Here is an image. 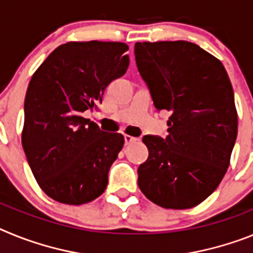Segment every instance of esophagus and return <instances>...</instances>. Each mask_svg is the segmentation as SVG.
<instances>
[{
    "mask_svg": "<svg viewBox=\"0 0 253 253\" xmlns=\"http://www.w3.org/2000/svg\"><path fill=\"white\" fill-rule=\"evenodd\" d=\"M125 141H126V145L129 144H133V142L139 141L137 137H133V136H129V135H125Z\"/></svg>",
    "mask_w": 253,
    "mask_h": 253,
    "instance_id": "obj_1",
    "label": "esophagus"
}]
</instances>
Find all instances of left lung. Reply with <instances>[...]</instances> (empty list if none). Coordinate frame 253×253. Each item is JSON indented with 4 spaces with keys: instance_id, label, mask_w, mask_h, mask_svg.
Here are the masks:
<instances>
[{
    "instance_id": "1",
    "label": "left lung",
    "mask_w": 253,
    "mask_h": 253,
    "mask_svg": "<svg viewBox=\"0 0 253 253\" xmlns=\"http://www.w3.org/2000/svg\"><path fill=\"white\" fill-rule=\"evenodd\" d=\"M135 58L155 108L170 112L166 139L142 137L149 157L137 169L140 190L164 209L197 206L227 173L237 139L229 76L190 42H137Z\"/></svg>"
}]
</instances>
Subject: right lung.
I'll return each mask as SVG.
<instances>
[{
  "mask_svg": "<svg viewBox=\"0 0 253 253\" xmlns=\"http://www.w3.org/2000/svg\"><path fill=\"white\" fill-rule=\"evenodd\" d=\"M127 50L121 42H69L32 76L21 144L39 187L58 203L81 205L105 191L125 137L105 133L83 113L98 108L105 87L125 75Z\"/></svg>",
  "mask_w": 253,
  "mask_h": 253,
  "instance_id": "right-lung-1",
  "label": "right lung"
}]
</instances>
